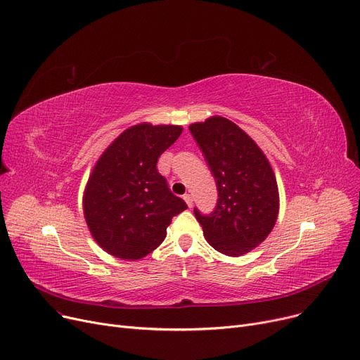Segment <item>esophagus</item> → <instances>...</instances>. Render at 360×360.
Here are the masks:
<instances>
[{
  "instance_id": "esophagus-1",
  "label": "esophagus",
  "mask_w": 360,
  "mask_h": 360,
  "mask_svg": "<svg viewBox=\"0 0 360 360\" xmlns=\"http://www.w3.org/2000/svg\"><path fill=\"white\" fill-rule=\"evenodd\" d=\"M183 199L186 200V203H187V207H189V208H192V207H193V198H192V195H189V193H186V195L183 196Z\"/></svg>"
}]
</instances>
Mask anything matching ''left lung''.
Returning a JSON list of instances; mask_svg holds the SVG:
<instances>
[{
    "label": "left lung",
    "instance_id": "8db88e82",
    "mask_svg": "<svg viewBox=\"0 0 360 360\" xmlns=\"http://www.w3.org/2000/svg\"><path fill=\"white\" fill-rule=\"evenodd\" d=\"M217 180L211 214L193 210L208 243L229 256H242L262 243L276 226L278 187L272 168L249 136L224 117L189 127Z\"/></svg>",
    "mask_w": 360,
    "mask_h": 360
}]
</instances>
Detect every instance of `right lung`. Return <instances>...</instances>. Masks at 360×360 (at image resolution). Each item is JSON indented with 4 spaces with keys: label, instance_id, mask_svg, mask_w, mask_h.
Instances as JSON below:
<instances>
[{
    "label": "right lung",
    "instance_id": "obj_1",
    "mask_svg": "<svg viewBox=\"0 0 360 360\" xmlns=\"http://www.w3.org/2000/svg\"><path fill=\"white\" fill-rule=\"evenodd\" d=\"M180 126L138 124L123 131L98 160L83 198L84 218L96 243L122 259H141L165 238L186 202L157 169Z\"/></svg>",
    "mask_w": 360,
    "mask_h": 360
}]
</instances>
